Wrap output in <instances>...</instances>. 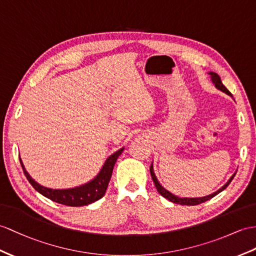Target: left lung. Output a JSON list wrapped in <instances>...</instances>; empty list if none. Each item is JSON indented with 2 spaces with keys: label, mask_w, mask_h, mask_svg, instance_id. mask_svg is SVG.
<instances>
[{
  "label": "left lung",
  "mask_w": 256,
  "mask_h": 256,
  "mask_svg": "<svg viewBox=\"0 0 256 256\" xmlns=\"http://www.w3.org/2000/svg\"><path fill=\"white\" fill-rule=\"evenodd\" d=\"M210 74L212 80H213V82L215 84V86H216L217 89H220V91L227 93L228 96H232V93H230V92L227 90L226 86L222 84V80H220V77L218 76V74H217L216 72H210ZM150 172H151V177H152V179H153V182H154L155 186H156V190L158 191L160 194L162 196L166 198L167 200H170V202L176 203V204H180V205H198V204H201V203H203V202H205V201L210 200V198H214L215 196H217L218 193L222 192L224 189H226L227 186H228V184H229L230 182H232V180L234 179V175H236V174H234V175L232 176V178H230V179L228 180V182H227L225 186H222V188H220V190L214 192L213 194H210V196H203V198H178V196H176L172 194V193H170V191H167L166 189H164L163 186H162L160 184V182H158L156 177H155V175H154L153 166H152V165H151V167H150Z\"/></svg>",
  "instance_id": "left-lung-1"
}]
</instances>
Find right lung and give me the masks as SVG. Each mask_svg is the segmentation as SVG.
I'll return each instance as SVG.
<instances>
[{
    "label": "right lung",
    "mask_w": 256,
    "mask_h": 256,
    "mask_svg": "<svg viewBox=\"0 0 256 256\" xmlns=\"http://www.w3.org/2000/svg\"><path fill=\"white\" fill-rule=\"evenodd\" d=\"M122 151L124 148L118 150L114 154H112L106 160V162H105L103 168L96 176V178L93 179L92 182L84 186H78V188L67 190H53L36 184L34 180L28 175V172L24 170L20 158V160L27 180L36 191L41 193L42 196H44L46 198L56 203L67 205V206H84V205H88L100 200V198L105 194L112 177V172H113L114 165Z\"/></svg>",
    "instance_id": "obj_1"
}]
</instances>
